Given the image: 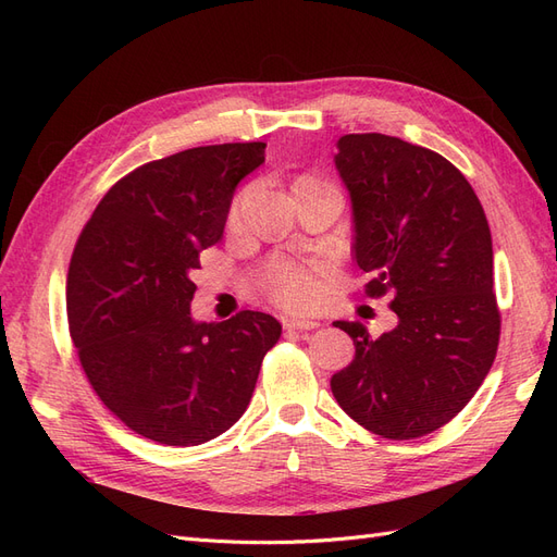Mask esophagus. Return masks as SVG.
<instances>
[{"instance_id": "34e87169", "label": "esophagus", "mask_w": 557, "mask_h": 557, "mask_svg": "<svg viewBox=\"0 0 557 557\" xmlns=\"http://www.w3.org/2000/svg\"><path fill=\"white\" fill-rule=\"evenodd\" d=\"M283 327L288 330V332H309V330H315L318 327V323L315 320H311V318H285L283 320Z\"/></svg>"}]
</instances>
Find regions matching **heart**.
<instances>
[{"mask_svg": "<svg viewBox=\"0 0 557 557\" xmlns=\"http://www.w3.org/2000/svg\"><path fill=\"white\" fill-rule=\"evenodd\" d=\"M320 188H330L327 183L318 181L313 176H301L293 183V195L307 193V190H320ZM242 195L232 207V221H237L242 205H244ZM260 285L264 293L272 297L278 307L290 309V311H307L313 309L315 301L320 299V283L318 278L309 272V269H301L299 264L293 262H272L264 272L260 274Z\"/></svg>", "mask_w": 557, "mask_h": 557, "instance_id": "1", "label": "heart"}]
</instances>
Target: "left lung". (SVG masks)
Segmentation results:
<instances>
[{"label":"left lung","mask_w":557,"mask_h":557,"mask_svg":"<svg viewBox=\"0 0 557 557\" xmlns=\"http://www.w3.org/2000/svg\"><path fill=\"white\" fill-rule=\"evenodd\" d=\"M336 148L367 295H391L397 325L374 339L360 320H336L356 358L332 395L364 430L416 440L458 416L495 362L491 227L469 181L434 150L379 132L344 134Z\"/></svg>","instance_id":"1"}]
</instances>
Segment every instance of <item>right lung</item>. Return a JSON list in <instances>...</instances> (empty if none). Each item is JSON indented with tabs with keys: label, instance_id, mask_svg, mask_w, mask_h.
I'll return each instance as SVG.
<instances>
[{
	"label": "right lung",
	"instance_id": "obj_1",
	"mask_svg": "<svg viewBox=\"0 0 557 557\" xmlns=\"http://www.w3.org/2000/svg\"><path fill=\"white\" fill-rule=\"evenodd\" d=\"M262 141L153 160L117 181L83 227L66 274V320L97 397L146 440L199 446L244 416L281 323L190 313L199 252L223 237L234 190Z\"/></svg>",
	"mask_w": 557,
	"mask_h": 557
}]
</instances>
